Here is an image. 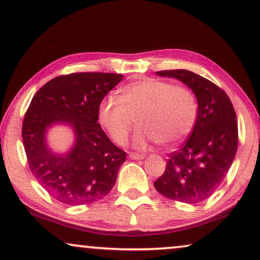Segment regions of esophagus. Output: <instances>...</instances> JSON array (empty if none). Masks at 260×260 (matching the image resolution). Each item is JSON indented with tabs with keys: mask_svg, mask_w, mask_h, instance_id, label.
Listing matches in <instances>:
<instances>
[{
	"mask_svg": "<svg viewBox=\"0 0 260 260\" xmlns=\"http://www.w3.org/2000/svg\"><path fill=\"white\" fill-rule=\"evenodd\" d=\"M145 156L143 154H138V152H130V158L133 159H143Z\"/></svg>",
	"mask_w": 260,
	"mask_h": 260,
	"instance_id": "1",
	"label": "esophagus"
}]
</instances>
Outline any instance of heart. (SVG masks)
Instances as JSON below:
<instances>
[{"mask_svg":"<svg viewBox=\"0 0 260 260\" xmlns=\"http://www.w3.org/2000/svg\"><path fill=\"white\" fill-rule=\"evenodd\" d=\"M197 117V97L189 87L154 78L125 85L118 98L105 97L98 108L99 122L117 144L125 143L137 118L134 142L140 149L156 142L179 144L191 133Z\"/></svg>","mask_w":260,"mask_h":260,"instance_id":"1","label":"heart"}]
</instances>
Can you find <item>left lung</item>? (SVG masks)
<instances>
[{
    "label": "left lung",
    "instance_id": "obj_1",
    "mask_svg": "<svg viewBox=\"0 0 260 260\" xmlns=\"http://www.w3.org/2000/svg\"><path fill=\"white\" fill-rule=\"evenodd\" d=\"M191 88L198 117L188 140L169 155L162 176L154 182L163 197L184 204L208 199L225 179L238 148V122L232 102L218 85L187 70L159 71Z\"/></svg>",
    "mask_w": 260,
    "mask_h": 260
}]
</instances>
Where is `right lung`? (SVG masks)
Masks as SVG:
<instances>
[{
  "label": "right lung",
  "instance_id": "add662e5",
  "mask_svg": "<svg viewBox=\"0 0 260 260\" xmlns=\"http://www.w3.org/2000/svg\"><path fill=\"white\" fill-rule=\"evenodd\" d=\"M122 79L116 73H70L53 78L31 99L22 123L27 162L38 182L59 202L91 204L115 186L126 154L97 120L101 102ZM54 122L71 123L76 131V144L66 155H54L45 147V130Z\"/></svg>",
  "mask_w": 260,
  "mask_h": 260
}]
</instances>
